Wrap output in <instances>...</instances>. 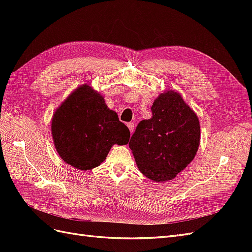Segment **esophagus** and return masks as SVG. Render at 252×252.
<instances>
[{"label": "esophagus", "mask_w": 252, "mask_h": 252, "mask_svg": "<svg viewBox=\"0 0 252 252\" xmlns=\"http://www.w3.org/2000/svg\"><path fill=\"white\" fill-rule=\"evenodd\" d=\"M127 127L129 128V130H130V132L132 133L133 130H134V123H128Z\"/></svg>", "instance_id": "1"}]
</instances>
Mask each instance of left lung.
Masks as SVG:
<instances>
[{"label":"left lung","mask_w":252,"mask_h":252,"mask_svg":"<svg viewBox=\"0 0 252 252\" xmlns=\"http://www.w3.org/2000/svg\"><path fill=\"white\" fill-rule=\"evenodd\" d=\"M129 142L136 166L158 183L170 181L192 162L200 146L199 118L177 90H165Z\"/></svg>","instance_id":"1"}]
</instances>
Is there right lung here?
<instances>
[{
	"label": "right lung",
	"mask_w": 252,
	"mask_h": 252,
	"mask_svg": "<svg viewBox=\"0 0 252 252\" xmlns=\"http://www.w3.org/2000/svg\"><path fill=\"white\" fill-rule=\"evenodd\" d=\"M51 135L61 158L79 170L100 166L114 144L126 145L130 138L127 126L108 108L104 96L83 84L56 109Z\"/></svg>",
	"instance_id": "right-lung-1"
}]
</instances>
